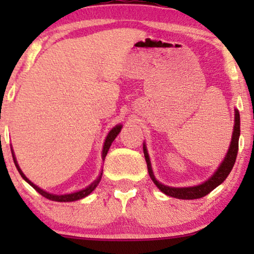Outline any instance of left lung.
<instances>
[{"label": "left lung", "instance_id": "obj_1", "mask_svg": "<svg viewBox=\"0 0 254 254\" xmlns=\"http://www.w3.org/2000/svg\"><path fill=\"white\" fill-rule=\"evenodd\" d=\"M235 121H234V130H233L232 135V141H230L229 149L227 151L226 157L222 161V164L218 166L212 176L209 178L206 182L197 186H191V188H172V186H166L164 184L159 183L154 177L153 170H151L149 155H148L147 147L143 144V153L145 157V162H147L148 167V173L153 180L154 184L159 188V190L164 192L167 196L179 198V199H197V198H202L204 196L211 192L214 189H216L220 184H222L226 178L229 176L230 171H232L233 166L235 164V160H237L238 155V149H239V137H240V115H239V111L235 109Z\"/></svg>", "mask_w": 254, "mask_h": 254}]
</instances>
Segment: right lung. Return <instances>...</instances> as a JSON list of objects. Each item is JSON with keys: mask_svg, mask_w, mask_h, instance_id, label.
I'll list each match as a JSON object with an SVG mask.
<instances>
[{"mask_svg": "<svg viewBox=\"0 0 254 254\" xmlns=\"http://www.w3.org/2000/svg\"><path fill=\"white\" fill-rule=\"evenodd\" d=\"M121 130H122V125L119 124V125H116L115 127H112V130H111L110 132H109V135H107L106 139H105L104 148H103V160H105V157H106V155H107V151H109L111 144H112V142L115 141V138H116V137H117L118 133L121 132ZM11 154H13L14 164H15L17 171H19V173H20V176L24 178L26 182L30 184L32 188H33L34 190L38 192V193H40V194H42V196H44L45 198H48V199L55 200V202H74V200H78V199H81V198H84L86 196H88L90 192H92L95 188H97L98 184L100 183L101 176H103V173H100V176L98 177V179L94 180V182L90 184L89 186H87L86 189H83V190H80V191H77V192H74V193H68V194H52V193H49V192L42 190V189L38 188L37 185H34V184L32 183L31 180H28L27 178H26L25 174L22 173V171L20 170L19 165H17V162H16L15 155H14V153H13V149H11Z\"/></svg>", "mask_w": 254, "mask_h": 254, "instance_id": "1", "label": "right lung"}]
</instances>
